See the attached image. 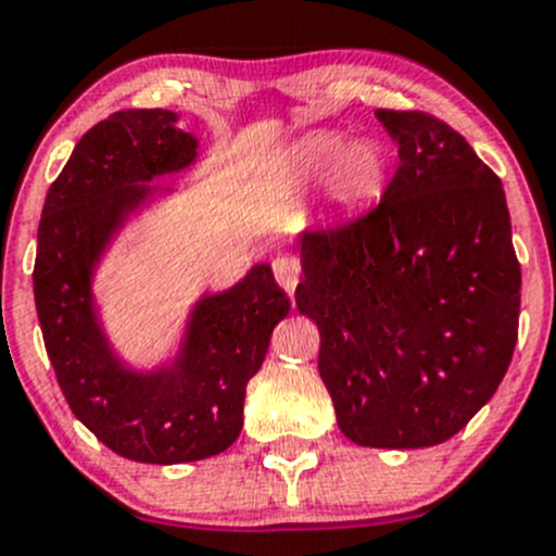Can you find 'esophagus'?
<instances>
[{
  "label": "esophagus",
  "mask_w": 556,
  "mask_h": 556,
  "mask_svg": "<svg viewBox=\"0 0 556 556\" xmlns=\"http://www.w3.org/2000/svg\"><path fill=\"white\" fill-rule=\"evenodd\" d=\"M271 268H274V277H277L279 288L288 290V293H293L295 285H299L301 279V261L295 255H277L271 261Z\"/></svg>",
  "instance_id": "obj_1"
}]
</instances>
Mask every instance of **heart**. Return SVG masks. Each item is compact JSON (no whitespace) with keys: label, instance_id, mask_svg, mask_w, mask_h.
Instances as JSON below:
<instances>
[{"label":"heart","instance_id":"heart-1","mask_svg":"<svg viewBox=\"0 0 556 556\" xmlns=\"http://www.w3.org/2000/svg\"><path fill=\"white\" fill-rule=\"evenodd\" d=\"M333 162V195L342 203L364 201L380 190L386 160L380 147L369 141L353 143L344 149L339 135H315L301 147L299 163L304 170H326Z\"/></svg>","mask_w":556,"mask_h":556}]
</instances>
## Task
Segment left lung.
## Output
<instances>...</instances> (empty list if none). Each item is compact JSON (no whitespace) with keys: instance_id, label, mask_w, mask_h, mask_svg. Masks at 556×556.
<instances>
[{"instance_id":"left-lung-1","label":"left lung","mask_w":556,"mask_h":556,"mask_svg":"<svg viewBox=\"0 0 556 556\" xmlns=\"http://www.w3.org/2000/svg\"><path fill=\"white\" fill-rule=\"evenodd\" d=\"M399 143L380 203L301 233V315L337 424L366 448L454 438L494 396L519 339L521 266L500 176L424 111L377 108Z\"/></svg>"}]
</instances>
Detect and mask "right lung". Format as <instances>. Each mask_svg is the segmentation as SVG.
Segmentation results:
<instances>
[{
    "instance_id": "right-lung-1",
    "label": "right lung",
    "mask_w": 556,
    "mask_h": 556,
    "mask_svg": "<svg viewBox=\"0 0 556 556\" xmlns=\"http://www.w3.org/2000/svg\"><path fill=\"white\" fill-rule=\"evenodd\" d=\"M198 141L163 108L94 124L53 181L37 228L35 304L59 388L80 424L113 454L181 465L223 454L244 424L250 377L266 358L290 299L268 266L195 306L170 369H124L91 309V266L147 181L195 160Z\"/></svg>"
}]
</instances>
